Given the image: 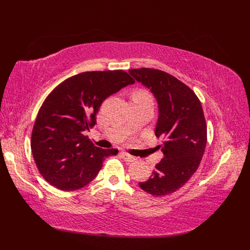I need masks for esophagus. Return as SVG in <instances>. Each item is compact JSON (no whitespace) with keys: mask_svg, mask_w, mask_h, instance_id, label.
<instances>
[{"mask_svg":"<svg viewBox=\"0 0 250 250\" xmlns=\"http://www.w3.org/2000/svg\"><path fill=\"white\" fill-rule=\"evenodd\" d=\"M121 155L123 156V158H124L125 161H129V162H132V161H134V160H135V157L130 156L129 154H127V153H125V152H123V153H121Z\"/></svg>","mask_w":250,"mask_h":250,"instance_id":"obj_1","label":"esophagus"}]
</instances>
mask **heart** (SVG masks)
I'll return each mask as SVG.
<instances>
[{
	"instance_id": "1",
	"label": "heart",
	"mask_w": 250,
	"mask_h": 250,
	"mask_svg": "<svg viewBox=\"0 0 250 250\" xmlns=\"http://www.w3.org/2000/svg\"><path fill=\"white\" fill-rule=\"evenodd\" d=\"M132 99H135V100H152L150 94L147 93L146 91H143V90L136 91L132 96Z\"/></svg>"
}]
</instances>
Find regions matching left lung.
Segmentation results:
<instances>
[{
  "instance_id": "obj_1",
  "label": "left lung",
  "mask_w": 250,
  "mask_h": 250,
  "mask_svg": "<svg viewBox=\"0 0 250 250\" xmlns=\"http://www.w3.org/2000/svg\"><path fill=\"white\" fill-rule=\"evenodd\" d=\"M128 73L149 88L158 102L155 135L163 139L158 146L162 160L152 176L139 186L156 196L172 193L190 179L205 153L207 125L201 101L188 86L166 72L142 68Z\"/></svg>"
}]
</instances>
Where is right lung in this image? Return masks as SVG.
Segmentation results:
<instances>
[{
	"instance_id": "1",
	"label": "right lung",
	"mask_w": 250,
	"mask_h": 250,
	"mask_svg": "<svg viewBox=\"0 0 250 250\" xmlns=\"http://www.w3.org/2000/svg\"><path fill=\"white\" fill-rule=\"evenodd\" d=\"M126 72L93 71L68 78L52 90L39 109L31 152L39 173L55 188L72 191L93 180L104 159L117 149H101L84 136L96 124L101 103L134 84Z\"/></svg>"
}]
</instances>
